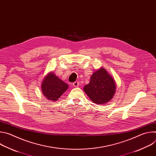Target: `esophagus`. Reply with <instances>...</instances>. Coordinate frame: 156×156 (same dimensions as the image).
Wrapping results in <instances>:
<instances>
[{"mask_svg": "<svg viewBox=\"0 0 156 156\" xmlns=\"http://www.w3.org/2000/svg\"><path fill=\"white\" fill-rule=\"evenodd\" d=\"M73 85L75 87H78V86H79V82L78 81H75L73 83Z\"/></svg>", "mask_w": 156, "mask_h": 156, "instance_id": "esophagus-1", "label": "esophagus"}]
</instances>
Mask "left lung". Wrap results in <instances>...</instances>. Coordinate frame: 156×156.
I'll list each match as a JSON object with an SVG mask.
<instances>
[{
  "mask_svg": "<svg viewBox=\"0 0 156 156\" xmlns=\"http://www.w3.org/2000/svg\"><path fill=\"white\" fill-rule=\"evenodd\" d=\"M83 90L93 102L106 104L115 93V80L104 68L101 67L93 73L90 83L84 86Z\"/></svg>",
  "mask_w": 156,
  "mask_h": 156,
  "instance_id": "obj_1",
  "label": "left lung"
}]
</instances>
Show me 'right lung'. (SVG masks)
I'll return each instance as SVG.
<instances>
[{
  "label": "right lung",
  "mask_w": 156,
  "mask_h": 156,
  "mask_svg": "<svg viewBox=\"0 0 156 156\" xmlns=\"http://www.w3.org/2000/svg\"><path fill=\"white\" fill-rule=\"evenodd\" d=\"M68 88L69 85L59 79L54 72L49 73L41 84L43 95L48 100L53 101H57Z\"/></svg>",
  "instance_id": "1"
}]
</instances>
